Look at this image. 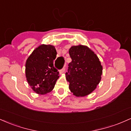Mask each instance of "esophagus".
<instances>
[{
  "label": "esophagus",
  "instance_id": "34e87169",
  "mask_svg": "<svg viewBox=\"0 0 131 131\" xmlns=\"http://www.w3.org/2000/svg\"><path fill=\"white\" fill-rule=\"evenodd\" d=\"M64 70H65V68H63V69H61V70L59 71L60 74H62V73H63L64 72Z\"/></svg>",
  "mask_w": 131,
  "mask_h": 131
}]
</instances>
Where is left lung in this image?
I'll use <instances>...</instances> for the list:
<instances>
[{"label": "left lung", "instance_id": "left-lung-1", "mask_svg": "<svg viewBox=\"0 0 131 131\" xmlns=\"http://www.w3.org/2000/svg\"><path fill=\"white\" fill-rule=\"evenodd\" d=\"M69 53L72 60L66 73L69 89L76 97H85L100 83L103 70L101 62L94 51L86 46H71Z\"/></svg>", "mask_w": 131, "mask_h": 131}]
</instances>
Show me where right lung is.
<instances>
[{
	"mask_svg": "<svg viewBox=\"0 0 131 131\" xmlns=\"http://www.w3.org/2000/svg\"><path fill=\"white\" fill-rule=\"evenodd\" d=\"M57 51L55 46L41 44L26 60L25 74L28 84L37 94L45 95L53 89L59 73L53 67Z\"/></svg>",
	"mask_w": 131,
	"mask_h": 131,
	"instance_id": "right-lung-1",
	"label": "right lung"
}]
</instances>
